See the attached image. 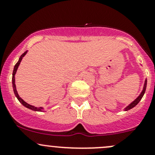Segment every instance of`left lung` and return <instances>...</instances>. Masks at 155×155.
Wrapping results in <instances>:
<instances>
[{"mask_svg":"<svg viewBox=\"0 0 155 155\" xmlns=\"http://www.w3.org/2000/svg\"><path fill=\"white\" fill-rule=\"evenodd\" d=\"M146 85H147V80H145L144 87H143V91H142V93L140 94V96H139L138 97H137V99H136L135 101H134V102H132L130 104L129 106H127V107L125 109H124V110H125V111L129 110V109H132V108H134V107H136V106H137V104H139V102H140V101H141L142 97H143V95H144V94H145V89H146Z\"/></svg>","mask_w":155,"mask_h":155,"instance_id":"8db88e82","label":"left lung"}]
</instances>
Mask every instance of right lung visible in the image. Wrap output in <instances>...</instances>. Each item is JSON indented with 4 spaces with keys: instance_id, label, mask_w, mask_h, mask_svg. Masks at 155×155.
Wrapping results in <instances>:
<instances>
[{
    "instance_id": "right-lung-1",
    "label": "right lung",
    "mask_w": 155,
    "mask_h": 155,
    "mask_svg": "<svg viewBox=\"0 0 155 155\" xmlns=\"http://www.w3.org/2000/svg\"><path fill=\"white\" fill-rule=\"evenodd\" d=\"M26 53H27V51H25V52H24L22 54H21V57H20V58L18 59V61L17 62L16 64H15V67H14L13 72H12V87H13V91H14V94H15V97H17V99L18 100V101H19V102L21 103V104H22L23 106H25V107L28 108V109H32V110H34V111H39V112H41V111H43V108H42V107H34V106H31V105H30V104H27V103H26V102H25V101H23V100L21 99V98L19 96H18V92H17V91H16V87H15V73H16L17 69H18V66H19L20 62H21V59H22V58L24 57Z\"/></svg>"
}]
</instances>
